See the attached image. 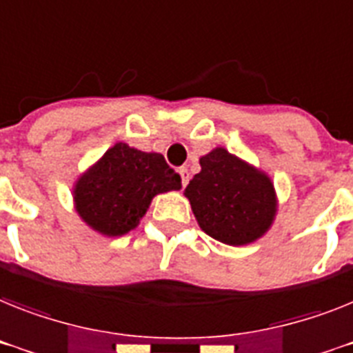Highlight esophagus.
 Wrapping results in <instances>:
<instances>
[{"label":"esophagus","instance_id":"34e87169","mask_svg":"<svg viewBox=\"0 0 353 353\" xmlns=\"http://www.w3.org/2000/svg\"><path fill=\"white\" fill-rule=\"evenodd\" d=\"M179 176H181V185L183 186L188 185V181H190V172H188V168L186 167L179 168Z\"/></svg>","mask_w":353,"mask_h":353}]
</instances>
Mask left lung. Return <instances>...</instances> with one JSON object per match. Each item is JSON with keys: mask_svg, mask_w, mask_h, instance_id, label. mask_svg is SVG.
Wrapping results in <instances>:
<instances>
[{"mask_svg": "<svg viewBox=\"0 0 353 353\" xmlns=\"http://www.w3.org/2000/svg\"><path fill=\"white\" fill-rule=\"evenodd\" d=\"M201 172L185 188L197 224L228 245H245L269 232L278 212L271 177L224 147L201 156Z\"/></svg>", "mask_w": 353, "mask_h": 353, "instance_id": "left-lung-1", "label": "left lung"}]
</instances>
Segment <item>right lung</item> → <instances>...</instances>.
Listing matches in <instances>:
<instances>
[{"label": "right lung", "mask_w": 353, "mask_h": 353, "mask_svg": "<svg viewBox=\"0 0 353 353\" xmlns=\"http://www.w3.org/2000/svg\"><path fill=\"white\" fill-rule=\"evenodd\" d=\"M170 190H181V177L161 154L118 141L79 176L73 203L91 230L121 236L140 224L156 195Z\"/></svg>", "instance_id": "1"}]
</instances>
